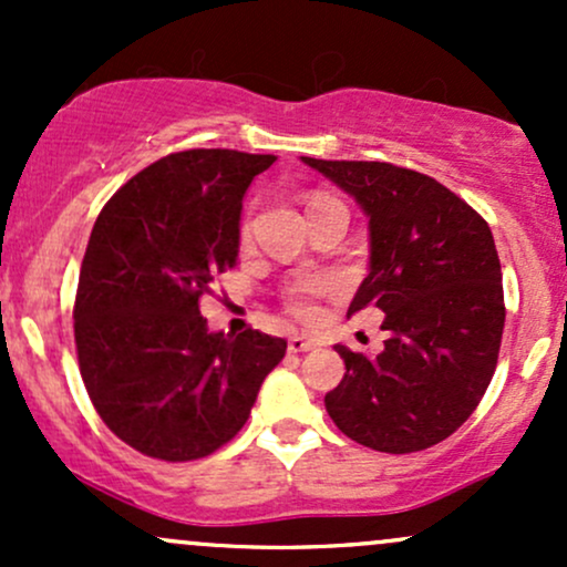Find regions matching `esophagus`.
Here are the masks:
<instances>
[{"label": "esophagus", "mask_w": 567, "mask_h": 567, "mask_svg": "<svg viewBox=\"0 0 567 567\" xmlns=\"http://www.w3.org/2000/svg\"><path fill=\"white\" fill-rule=\"evenodd\" d=\"M315 347H317V343L311 341V338H306V336H290V341H288V349L292 351V354H301V351H311Z\"/></svg>", "instance_id": "obj_1"}]
</instances>
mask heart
Returning a JSON list of instances; mask_svg holds the SVG:
<instances>
[{"label":"heart","mask_w":567,"mask_h":567,"mask_svg":"<svg viewBox=\"0 0 567 567\" xmlns=\"http://www.w3.org/2000/svg\"><path fill=\"white\" fill-rule=\"evenodd\" d=\"M330 199L333 197L315 194V197L309 199V210L311 207L322 205V202H330ZM247 234H250V226H247V220H245L243 239H247ZM324 290H328V279L324 277H317V275L298 277V279H292L288 288H285V306H288L290 315H296L298 320H309V317H315V301L322 296Z\"/></svg>","instance_id":"1"}]
</instances>
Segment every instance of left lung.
<instances>
[{"mask_svg":"<svg viewBox=\"0 0 567 567\" xmlns=\"http://www.w3.org/2000/svg\"><path fill=\"white\" fill-rule=\"evenodd\" d=\"M370 218V275L349 317L383 311L368 357L336 347L347 373L324 394L347 437L381 453L437 445L483 400L504 333L501 261L487 220L451 188L389 162L301 157Z\"/></svg>","mask_w":567,"mask_h":567,"instance_id":"8db88e82","label":"left lung"}]
</instances>
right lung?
<instances>
[{"label": "right lung", "instance_id": "obj_1", "mask_svg": "<svg viewBox=\"0 0 567 567\" xmlns=\"http://www.w3.org/2000/svg\"><path fill=\"white\" fill-rule=\"evenodd\" d=\"M271 154L188 148L103 205L82 258L74 341L90 400L143 455L194 461L245 426L288 341L210 333L199 298L237 266L239 213Z\"/></svg>", "mask_w": 567, "mask_h": 567}]
</instances>
